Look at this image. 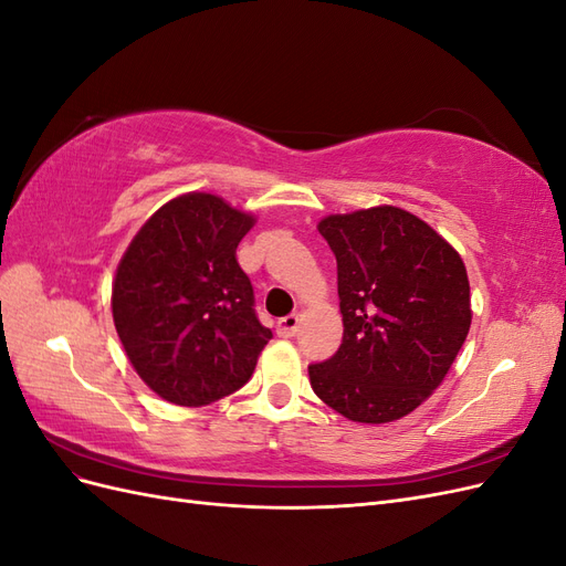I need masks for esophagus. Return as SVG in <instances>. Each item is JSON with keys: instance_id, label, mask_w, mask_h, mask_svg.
<instances>
[{"instance_id": "obj_1", "label": "esophagus", "mask_w": 566, "mask_h": 566, "mask_svg": "<svg viewBox=\"0 0 566 566\" xmlns=\"http://www.w3.org/2000/svg\"><path fill=\"white\" fill-rule=\"evenodd\" d=\"M297 328H300V316L297 314H290V316L279 321V335L281 337H295Z\"/></svg>"}]
</instances>
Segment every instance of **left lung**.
<instances>
[{
  "instance_id": "8db88e82",
  "label": "left lung",
  "mask_w": 566,
  "mask_h": 566,
  "mask_svg": "<svg viewBox=\"0 0 566 566\" xmlns=\"http://www.w3.org/2000/svg\"><path fill=\"white\" fill-rule=\"evenodd\" d=\"M321 235L337 260L345 335L310 366L316 397L354 422L416 410L447 378L470 333L468 269L458 250L394 205L328 214Z\"/></svg>"
}]
</instances>
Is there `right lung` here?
<instances>
[{
	"instance_id": "1",
	"label": "right lung",
	"mask_w": 566,
	"mask_h": 566,
	"mask_svg": "<svg viewBox=\"0 0 566 566\" xmlns=\"http://www.w3.org/2000/svg\"><path fill=\"white\" fill-rule=\"evenodd\" d=\"M254 221L214 193H184L146 219L117 264V337L139 378L169 403L200 408L229 397L271 339L235 260Z\"/></svg>"
}]
</instances>
